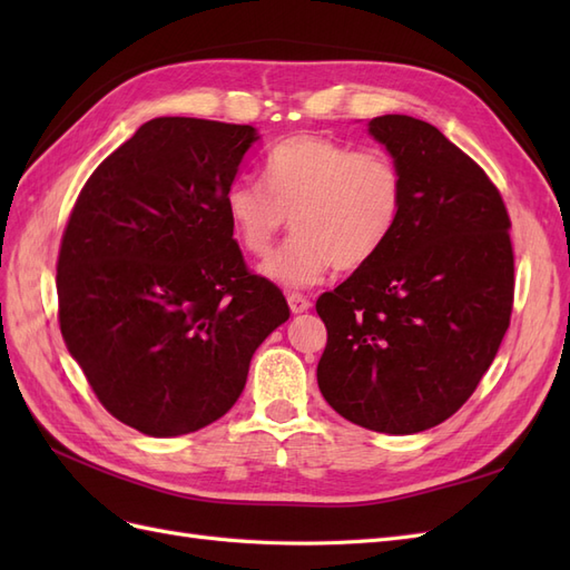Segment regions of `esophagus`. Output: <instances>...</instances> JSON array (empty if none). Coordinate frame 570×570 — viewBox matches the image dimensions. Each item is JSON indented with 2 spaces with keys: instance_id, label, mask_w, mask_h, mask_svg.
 I'll use <instances>...</instances> for the list:
<instances>
[{
  "instance_id": "1",
  "label": "esophagus",
  "mask_w": 570,
  "mask_h": 570,
  "mask_svg": "<svg viewBox=\"0 0 570 570\" xmlns=\"http://www.w3.org/2000/svg\"><path fill=\"white\" fill-rule=\"evenodd\" d=\"M287 304H289L292 314H304V312H308V308H312V302H308L304 295H299V292H289Z\"/></svg>"
}]
</instances>
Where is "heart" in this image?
<instances>
[{
    "label": "heart",
    "mask_w": 570,
    "mask_h": 570,
    "mask_svg": "<svg viewBox=\"0 0 570 570\" xmlns=\"http://www.w3.org/2000/svg\"><path fill=\"white\" fill-rule=\"evenodd\" d=\"M262 180L235 178L223 209L245 252L264 256L283 228L287 243L262 264L285 287L321 283L333 266L368 264L392 235L404 206V178L385 151H356L323 135H295L275 145Z\"/></svg>",
    "instance_id": "1"
}]
</instances>
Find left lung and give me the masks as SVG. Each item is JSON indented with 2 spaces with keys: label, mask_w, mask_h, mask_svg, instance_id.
Wrapping results in <instances>:
<instances>
[{
  "label": "left lung",
  "mask_w": 570,
  "mask_h": 570,
  "mask_svg": "<svg viewBox=\"0 0 570 570\" xmlns=\"http://www.w3.org/2000/svg\"><path fill=\"white\" fill-rule=\"evenodd\" d=\"M404 178L383 249L316 302L327 344L316 377L340 416L413 435L456 413L511 318L509 214L471 157L413 116L368 120Z\"/></svg>",
  "instance_id": "left-lung-1"
}]
</instances>
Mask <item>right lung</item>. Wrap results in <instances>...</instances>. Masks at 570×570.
Listing matches in <instances>:
<instances>
[{"label": "right lung", "instance_id": "1", "mask_svg": "<svg viewBox=\"0 0 570 570\" xmlns=\"http://www.w3.org/2000/svg\"><path fill=\"white\" fill-rule=\"evenodd\" d=\"M256 140L252 126L151 118L97 166L66 226L68 354L142 435H187L228 413L258 344L289 318L283 292L247 271L223 209Z\"/></svg>", "mask_w": 570, "mask_h": 570}]
</instances>
